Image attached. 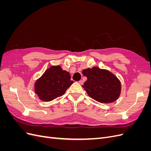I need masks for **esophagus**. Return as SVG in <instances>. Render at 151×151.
Masks as SVG:
<instances>
[{
	"mask_svg": "<svg viewBox=\"0 0 151 151\" xmlns=\"http://www.w3.org/2000/svg\"><path fill=\"white\" fill-rule=\"evenodd\" d=\"M79 83L80 84H81V85H83V83H84V81H83V80H80V81H79Z\"/></svg>",
	"mask_w": 151,
	"mask_h": 151,
	"instance_id": "obj_1",
	"label": "esophagus"
}]
</instances>
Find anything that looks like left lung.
Returning a JSON list of instances; mask_svg holds the SVG:
<instances>
[{"label":"left lung","mask_w":151,"mask_h":151,"mask_svg":"<svg viewBox=\"0 0 151 151\" xmlns=\"http://www.w3.org/2000/svg\"><path fill=\"white\" fill-rule=\"evenodd\" d=\"M83 74L88 78L83 87L91 98L99 103H109L119 98L121 83L111 72L94 67L84 69Z\"/></svg>","instance_id":"8db88e82"}]
</instances>
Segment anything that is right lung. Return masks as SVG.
<instances>
[{
  "instance_id": "right-lung-1",
  "label": "right lung",
  "mask_w": 151,
  "mask_h": 151,
  "mask_svg": "<svg viewBox=\"0 0 151 151\" xmlns=\"http://www.w3.org/2000/svg\"><path fill=\"white\" fill-rule=\"evenodd\" d=\"M70 78L69 73L63 70L61 66H51L36 81L35 93L42 101H52L62 96L74 83Z\"/></svg>"
}]
</instances>
